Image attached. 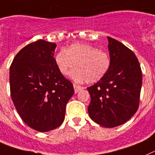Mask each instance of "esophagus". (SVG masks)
I'll return each mask as SVG.
<instances>
[{
    "mask_svg": "<svg viewBox=\"0 0 155 155\" xmlns=\"http://www.w3.org/2000/svg\"><path fill=\"white\" fill-rule=\"evenodd\" d=\"M73 87H74V90H75V93H78L79 91H81V90H83V89H84V87H83L76 85V84H73Z\"/></svg>",
    "mask_w": 155,
    "mask_h": 155,
    "instance_id": "esophagus-1",
    "label": "esophagus"
}]
</instances>
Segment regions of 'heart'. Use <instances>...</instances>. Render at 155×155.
Instances as JSON below:
<instances>
[{"label": "heart", "mask_w": 155, "mask_h": 155, "mask_svg": "<svg viewBox=\"0 0 155 155\" xmlns=\"http://www.w3.org/2000/svg\"><path fill=\"white\" fill-rule=\"evenodd\" d=\"M59 72L65 76L76 66L71 76L76 82L95 83L101 80L111 68V60L107 52L94 46L73 44L67 49L59 51L54 57Z\"/></svg>", "instance_id": "obj_1"}]
</instances>
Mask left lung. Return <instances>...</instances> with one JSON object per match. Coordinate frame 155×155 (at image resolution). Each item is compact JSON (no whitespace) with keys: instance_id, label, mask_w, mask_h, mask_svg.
Listing matches in <instances>:
<instances>
[{"instance_id":"8db88e82","label":"left lung","mask_w":155,"mask_h":155,"mask_svg":"<svg viewBox=\"0 0 155 155\" xmlns=\"http://www.w3.org/2000/svg\"><path fill=\"white\" fill-rule=\"evenodd\" d=\"M111 60L104 77L87 87L91 101L89 115L104 127L120 126L134 116L140 104L142 71L135 54L115 39L107 37Z\"/></svg>"}]
</instances>
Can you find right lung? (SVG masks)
<instances>
[{"mask_svg":"<svg viewBox=\"0 0 155 155\" xmlns=\"http://www.w3.org/2000/svg\"><path fill=\"white\" fill-rule=\"evenodd\" d=\"M56 44L38 40L23 48L10 66L12 99L25 124L38 132L54 130L64 121L74 94L72 82L55 64Z\"/></svg>","mask_w":155,"mask_h":155,"instance_id":"obj_1","label":"right lung"}]
</instances>
